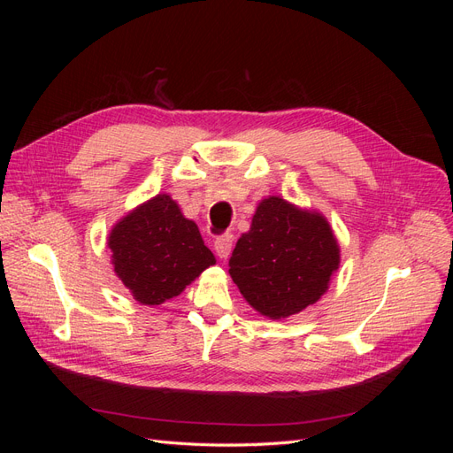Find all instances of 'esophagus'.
Segmentation results:
<instances>
[{
	"label": "esophagus",
	"instance_id": "esophagus-1",
	"mask_svg": "<svg viewBox=\"0 0 453 453\" xmlns=\"http://www.w3.org/2000/svg\"><path fill=\"white\" fill-rule=\"evenodd\" d=\"M232 245H234V236H232V234H223V236H219L215 240L213 248H215V253L219 255V258H226L230 255V251H232Z\"/></svg>",
	"mask_w": 453,
	"mask_h": 453
}]
</instances>
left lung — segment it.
I'll return each mask as SVG.
<instances>
[{
    "label": "left lung",
    "instance_id": "left-lung-1",
    "mask_svg": "<svg viewBox=\"0 0 453 453\" xmlns=\"http://www.w3.org/2000/svg\"><path fill=\"white\" fill-rule=\"evenodd\" d=\"M228 266L240 293L260 315L285 319L326 293L340 266V248L321 213L268 196L257 205Z\"/></svg>",
    "mask_w": 453,
    "mask_h": 453
}]
</instances>
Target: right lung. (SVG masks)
Masks as SVG:
<instances>
[{"mask_svg":"<svg viewBox=\"0 0 453 453\" xmlns=\"http://www.w3.org/2000/svg\"><path fill=\"white\" fill-rule=\"evenodd\" d=\"M107 248L119 280L145 306L181 295L215 265L196 223L181 213L170 195H157L122 217L109 232Z\"/></svg>","mask_w":453,"mask_h":453,"instance_id":"1","label":"right lung"}]
</instances>
